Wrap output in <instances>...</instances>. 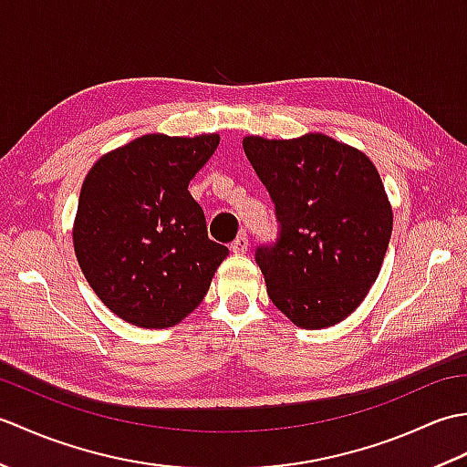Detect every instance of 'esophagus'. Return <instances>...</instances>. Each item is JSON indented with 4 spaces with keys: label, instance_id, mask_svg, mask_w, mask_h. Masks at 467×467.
<instances>
[{
    "label": "esophagus",
    "instance_id": "esophagus-1",
    "mask_svg": "<svg viewBox=\"0 0 467 467\" xmlns=\"http://www.w3.org/2000/svg\"><path fill=\"white\" fill-rule=\"evenodd\" d=\"M231 251L236 254H243L249 251V234L241 233L239 236H236V239L231 243Z\"/></svg>",
    "mask_w": 467,
    "mask_h": 467
}]
</instances>
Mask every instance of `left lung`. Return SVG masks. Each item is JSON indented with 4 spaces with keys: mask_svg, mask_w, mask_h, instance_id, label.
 I'll return each mask as SVG.
<instances>
[{
    "mask_svg": "<svg viewBox=\"0 0 467 467\" xmlns=\"http://www.w3.org/2000/svg\"><path fill=\"white\" fill-rule=\"evenodd\" d=\"M243 148L279 224L275 243L254 251L271 301L305 329L343 321L369 293L391 239L379 172L325 134L246 136Z\"/></svg>",
    "mask_w": 467,
    "mask_h": 467,
    "instance_id": "8db88e82",
    "label": "left lung"
}]
</instances>
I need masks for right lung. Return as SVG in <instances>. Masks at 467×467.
Here are the masks:
<instances>
[{"label": "right lung", "mask_w": 467, "mask_h": 467, "mask_svg": "<svg viewBox=\"0 0 467 467\" xmlns=\"http://www.w3.org/2000/svg\"><path fill=\"white\" fill-rule=\"evenodd\" d=\"M218 140L146 134L88 172L74 249L86 281L120 319L144 329L182 321L228 256L208 239L202 208L188 192Z\"/></svg>", "instance_id": "1"}]
</instances>
